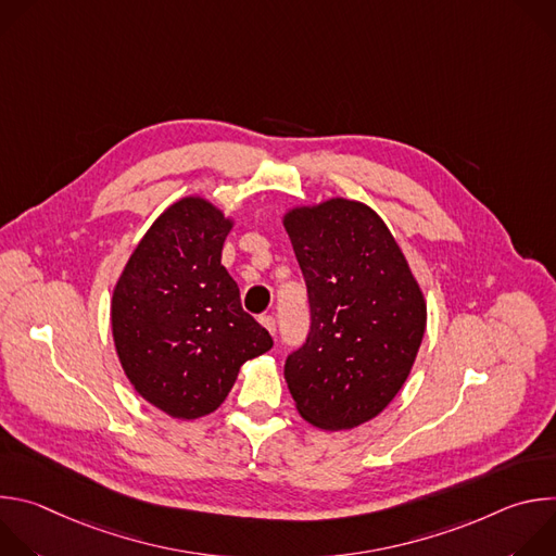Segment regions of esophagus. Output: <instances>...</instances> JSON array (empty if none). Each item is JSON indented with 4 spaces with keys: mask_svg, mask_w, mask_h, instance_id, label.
I'll list each match as a JSON object with an SVG mask.
<instances>
[{
    "mask_svg": "<svg viewBox=\"0 0 556 556\" xmlns=\"http://www.w3.org/2000/svg\"><path fill=\"white\" fill-rule=\"evenodd\" d=\"M260 324L275 337V332H277V324H275V319L270 314H264V316H260Z\"/></svg>",
    "mask_w": 556,
    "mask_h": 556,
    "instance_id": "obj_1",
    "label": "esophagus"
}]
</instances>
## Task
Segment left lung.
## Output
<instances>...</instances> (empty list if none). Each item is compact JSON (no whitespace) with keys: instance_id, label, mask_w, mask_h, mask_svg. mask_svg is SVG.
<instances>
[{"instance_id":"left-lung-1","label":"left lung","mask_w":556,"mask_h":556,"mask_svg":"<svg viewBox=\"0 0 556 556\" xmlns=\"http://www.w3.org/2000/svg\"><path fill=\"white\" fill-rule=\"evenodd\" d=\"M281 224L301 266L312 326L283 376L299 416L345 431L387 409L412 374L427 299L382 217L328 198L286 208Z\"/></svg>"}]
</instances>
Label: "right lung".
Returning <instances> with one entry per match:
<instances>
[{"instance_id":"obj_1","label":"right lung","mask_w":556,"mask_h":556,"mask_svg":"<svg viewBox=\"0 0 556 556\" xmlns=\"http://www.w3.org/2000/svg\"><path fill=\"white\" fill-rule=\"evenodd\" d=\"M232 226L202 195L176 200L147 228L112 292L121 367L140 399L176 420L213 414L240 367L273 348L222 266Z\"/></svg>"}]
</instances>
